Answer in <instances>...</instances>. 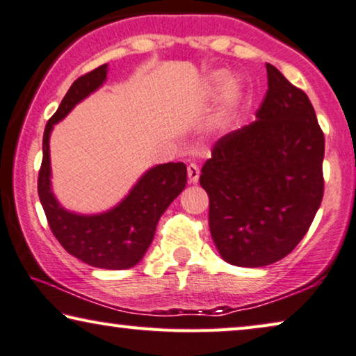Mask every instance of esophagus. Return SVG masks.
<instances>
[{"label":"esophagus","instance_id":"34e87169","mask_svg":"<svg viewBox=\"0 0 356 356\" xmlns=\"http://www.w3.org/2000/svg\"><path fill=\"white\" fill-rule=\"evenodd\" d=\"M199 175H200L199 167L195 165V163H189V165H188V178H189V183H197V181H199Z\"/></svg>","mask_w":356,"mask_h":356}]
</instances>
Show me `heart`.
<instances>
[{
    "mask_svg": "<svg viewBox=\"0 0 356 356\" xmlns=\"http://www.w3.org/2000/svg\"><path fill=\"white\" fill-rule=\"evenodd\" d=\"M226 88H229L228 90H226V95H225L226 104L234 106L236 101H238L239 91H238V85L231 83V75L228 74V72H226V70L213 72V74L207 79L209 95H216V92L223 91Z\"/></svg>",
    "mask_w": 356,
    "mask_h": 356,
    "instance_id": "1",
    "label": "heart"
}]
</instances>
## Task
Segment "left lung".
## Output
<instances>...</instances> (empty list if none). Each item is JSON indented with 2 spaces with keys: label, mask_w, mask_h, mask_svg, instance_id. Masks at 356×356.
I'll use <instances>...</instances> for the list:
<instances>
[{
  "label": "left lung",
  "mask_w": 356,
  "mask_h": 356,
  "mask_svg": "<svg viewBox=\"0 0 356 356\" xmlns=\"http://www.w3.org/2000/svg\"><path fill=\"white\" fill-rule=\"evenodd\" d=\"M257 120L221 136L199 181L210 199V234L221 259L259 268L284 259L323 200L324 135L302 90L266 64Z\"/></svg>",
  "instance_id": "1"
}]
</instances>
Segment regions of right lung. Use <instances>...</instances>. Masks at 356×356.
Wrapping results in <instances>:
<instances>
[{
	"mask_svg": "<svg viewBox=\"0 0 356 356\" xmlns=\"http://www.w3.org/2000/svg\"><path fill=\"white\" fill-rule=\"evenodd\" d=\"M106 79L107 64L81 75L46 123L38 195L51 231L70 255L95 268L127 270L140 264L146 254L162 213L186 186L188 172L183 162L149 168L114 209L102 213L69 212L59 204L51 188V131L79 102L101 88Z\"/></svg>",
	"mask_w": 356,
	"mask_h": 356,
	"instance_id": "right-lung-1",
	"label": "right lung"
}]
</instances>
